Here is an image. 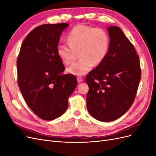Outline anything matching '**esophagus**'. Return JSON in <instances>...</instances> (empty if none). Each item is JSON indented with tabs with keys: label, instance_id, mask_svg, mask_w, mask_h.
I'll return each mask as SVG.
<instances>
[{
	"label": "esophagus",
	"instance_id": "esophagus-1",
	"mask_svg": "<svg viewBox=\"0 0 156 156\" xmlns=\"http://www.w3.org/2000/svg\"><path fill=\"white\" fill-rule=\"evenodd\" d=\"M77 81L79 83H81L83 81V78L82 77H77Z\"/></svg>",
	"mask_w": 156,
	"mask_h": 156
}]
</instances>
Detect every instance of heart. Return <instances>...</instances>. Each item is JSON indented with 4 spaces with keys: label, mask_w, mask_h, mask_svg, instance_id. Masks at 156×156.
I'll use <instances>...</instances> for the list:
<instances>
[{
    "label": "heart",
    "mask_w": 156,
    "mask_h": 156,
    "mask_svg": "<svg viewBox=\"0 0 156 156\" xmlns=\"http://www.w3.org/2000/svg\"><path fill=\"white\" fill-rule=\"evenodd\" d=\"M68 44H59L56 51L63 63L68 65L76 58L78 52L80 59L69 66L70 74L81 76L91 69L94 64L101 63L107 55L110 38L107 32L85 25H79L68 35Z\"/></svg>",
    "instance_id": "1"
}]
</instances>
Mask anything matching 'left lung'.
Here are the masks:
<instances>
[{
  "mask_svg": "<svg viewBox=\"0 0 156 156\" xmlns=\"http://www.w3.org/2000/svg\"><path fill=\"white\" fill-rule=\"evenodd\" d=\"M110 47L101 63L87 76V107L94 119H119L133 104L141 77L139 56L119 27H107Z\"/></svg>",
  "mask_w": 156,
  "mask_h": 156,
  "instance_id": "8db88e82",
  "label": "left lung"
}]
</instances>
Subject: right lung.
Returning a JSON list of instances; mask_svg holds the SVG:
<instances>
[{"label":"right lung","mask_w":156,"mask_h":156,"mask_svg":"<svg viewBox=\"0 0 156 156\" xmlns=\"http://www.w3.org/2000/svg\"><path fill=\"white\" fill-rule=\"evenodd\" d=\"M68 23L45 24L32 30L21 45L17 60V80L22 95L33 112L45 120L62 115L68 98L77 86L73 75H64L56 48Z\"/></svg>","instance_id":"right-lung-1"}]
</instances>
